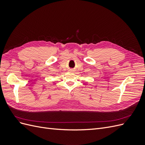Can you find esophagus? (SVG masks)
I'll return each instance as SVG.
<instances>
[{
  "label": "esophagus",
  "instance_id": "34e87169",
  "mask_svg": "<svg viewBox=\"0 0 145 145\" xmlns=\"http://www.w3.org/2000/svg\"><path fill=\"white\" fill-rule=\"evenodd\" d=\"M71 71H72V69H71Z\"/></svg>",
  "mask_w": 145,
  "mask_h": 145
}]
</instances>
